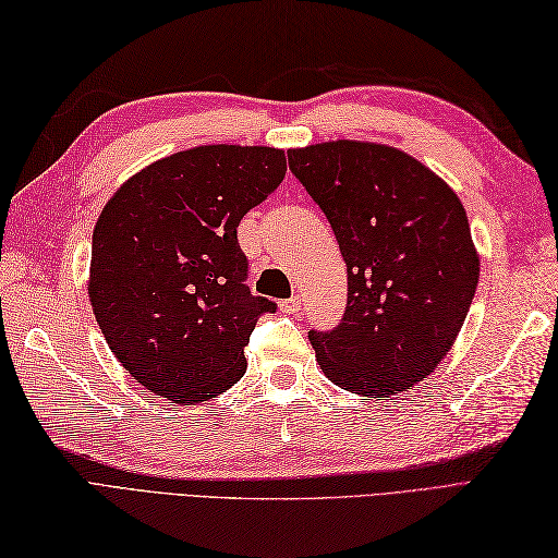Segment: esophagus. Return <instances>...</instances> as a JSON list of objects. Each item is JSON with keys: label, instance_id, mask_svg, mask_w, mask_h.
Returning <instances> with one entry per match:
<instances>
[{"label": "esophagus", "instance_id": "esophagus-1", "mask_svg": "<svg viewBox=\"0 0 558 558\" xmlns=\"http://www.w3.org/2000/svg\"><path fill=\"white\" fill-rule=\"evenodd\" d=\"M279 310L287 312V315H295L298 310H301V298L293 295V298H287V301L279 303Z\"/></svg>", "mask_w": 558, "mask_h": 558}]
</instances>
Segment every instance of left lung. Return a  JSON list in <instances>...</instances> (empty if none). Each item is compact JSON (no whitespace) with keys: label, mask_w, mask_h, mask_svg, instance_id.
I'll return each instance as SVG.
<instances>
[{"label":"left lung","mask_w":558,"mask_h":558,"mask_svg":"<svg viewBox=\"0 0 558 558\" xmlns=\"http://www.w3.org/2000/svg\"><path fill=\"white\" fill-rule=\"evenodd\" d=\"M289 168L348 267L343 319L310 331L322 372L357 396L412 388L450 352L478 287L464 206L436 172L384 144L291 148Z\"/></svg>","instance_id":"obj_1"}]
</instances>
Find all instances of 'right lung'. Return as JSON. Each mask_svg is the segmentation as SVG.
<instances>
[{"instance_id": "1", "label": "right lung", "mask_w": 558, "mask_h": 558, "mask_svg": "<svg viewBox=\"0 0 558 558\" xmlns=\"http://www.w3.org/2000/svg\"><path fill=\"white\" fill-rule=\"evenodd\" d=\"M287 158L269 146H196L144 168L106 203L92 236L89 301L118 362L177 404L246 374L257 317L236 227L275 192Z\"/></svg>"}]
</instances>
